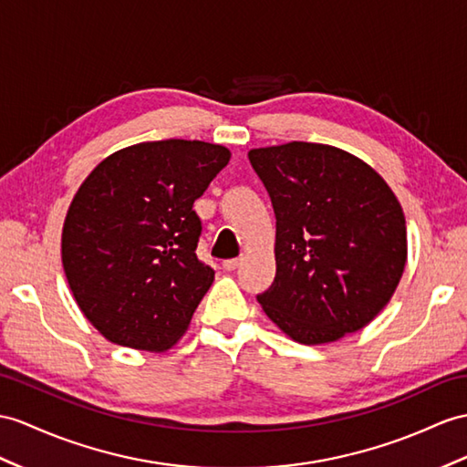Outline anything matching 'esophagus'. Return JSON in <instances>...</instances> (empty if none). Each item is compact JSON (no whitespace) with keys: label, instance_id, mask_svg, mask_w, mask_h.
I'll return each mask as SVG.
<instances>
[{"label":"esophagus","instance_id":"1","mask_svg":"<svg viewBox=\"0 0 467 467\" xmlns=\"http://www.w3.org/2000/svg\"><path fill=\"white\" fill-rule=\"evenodd\" d=\"M240 265H242V259H240V257L225 259V261H223V269H225V271H234V269H237Z\"/></svg>","mask_w":467,"mask_h":467}]
</instances>
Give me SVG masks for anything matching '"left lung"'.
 I'll list each match as a JSON object with an SVG mask.
<instances>
[{"label": "left lung", "instance_id": "8db88e82", "mask_svg": "<svg viewBox=\"0 0 467 467\" xmlns=\"http://www.w3.org/2000/svg\"><path fill=\"white\" fill-rule=\"evenodd\" d=\"M249 162L275 212V279L257 295L301 345L357 333L390 301L406 265V220L379 172L340 148L287 142Z\"/></svg>", "mask_w": 467, "mask_h": 467}]
</instances>
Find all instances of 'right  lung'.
<instances>
[{
	"instance_id": "right-lung-1",
	"label": "right lung",
	"mask_w": 467,
	"mask_h": 467,
	"mask_svg": "<svg viewBox=\"0 0 467 467\" xmlns=\"http://www.w3.org/2000/svg\"><path fill=\"white\" fill-rule=\"evenodd\" d=\"M202 140L140 142L105 158L77 190L61 259L78 309L107 340L162 352L186 333L213 283L196 255L192 210L230 162Z\"/></svg>"
}]
</instances>
